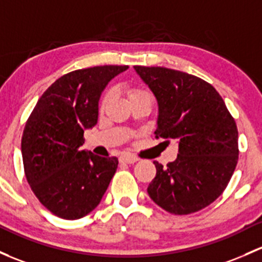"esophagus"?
Returning a JSON list of instances; mask_svg holds the SVG:
<instances>
[{
  "label": "esophagus",
  "mask_w": 262,
  "mask_h": 262,
  "mask_svg": "<svg viewBox=\"0 0 262 262\" xmlns=\"http://www.w3.org/2000/svg\"><path fill=\"white\" fill-rule=\"evenodd\" d=\"M139 158L137 156H133V154H124V156L120 157V162L123 163H128V164H133L136 162H138Z\"/></svg>",
  "instance_id": "1"
}]
</instances>
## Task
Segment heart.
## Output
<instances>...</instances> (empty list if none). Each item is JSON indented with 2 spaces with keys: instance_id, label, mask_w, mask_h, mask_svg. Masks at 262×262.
Instances as JSON below:
<instances>
[{
  "instance_id": "heart-1",
  "label": "heart",
  "mask_w": 262,
  "mask_h": 262,
  "mask_svg": "<svg viewBox=\"0 0 262 262\" xmlns=\"http://www.w3.org/2000/svg\"><path fill=\"white\" fill-rule=\"evenodd\" d=\"M144 94H148V93L144 92V90H142V89H136V88H134V89L129 90L128 96H129V99H130V98H136V96H139V95H144ZM109 98H110V93L109 92L105 93V94L103 95V98H101V101H100V108L101 109H103L104 106H105V104L108 103Z\"/></svg>"
}]
</instances>
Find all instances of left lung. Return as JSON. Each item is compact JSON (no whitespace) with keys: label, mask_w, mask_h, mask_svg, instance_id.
Here are the masks:
<instances>
[{"label":"left lung","mask_w":262,"mask_h":262,"mask_svg":"<svg viewBox=\"0 0 262 262\" xmlns=\"http://www.w3.org/2000/svg\"><path fill=\"white\" fill-rule=\"evenodd\" d=\"M158 101L156 138L176 139L178 154L157 173L148 194L163 210L189 214L222 194L238 161L236 122L217 90L201 78L161 66H134Z\"/></svg>","instance_id":"left-lung-1"}]
</instances>
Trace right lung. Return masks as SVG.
<instances>
[{
  "instance_id": "obj_1",
  "label": "right lung",
  "mask_w": 262,
  "mask_h": 262,
  "mask_svg": "<svg viewBox=\"0 0 262 262\" xmlns=\"http://www.w3.org/2000/svg\"><path fill=\"white\" fill-rule=\"evenodd\" d=\"M126 65H104L65 74L38 99L21 139L26 180L55 216L78 220L100 203L118 158L81 150L84 130L98 122L101 92Z\"/></svg>"
}]
</instances>
